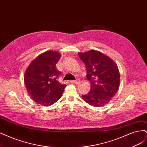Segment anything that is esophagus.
Listing matches in <instances>:
<instances>
[{"mask_svg":"<svg viewBox=\"0 0 147 147\" xmlns=\"http://www.w3.org/2000/svg\"><path fill=\"white\" fill-rule=\"evenodd\" d=\"M70 83H73V84H78L79 83H80V82L79 81H78V80H72V81H70Z\"/></svg>","mask_w":147,"mask_h":147,"instance_id":"1","label":"esophagus"}]
</instances>
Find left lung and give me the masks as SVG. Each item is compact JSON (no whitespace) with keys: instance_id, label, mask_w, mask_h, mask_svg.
<instances>
[{"instance_id":"8db88e82","label":"left lung","mask_w":147,"mask_h":147,"mask_svg":"<svg viewBox=\"0 0 147 147\" xmlns=\"http://www.w3.org/2000/svg\"><path fill=\"white\" fill-rule=\"evenodd\" d=\"M78 56L86 65L87 79L91 83L90 91L82 95L83 99L97 107L109 103L119 87L120 75L117 64L97 50L78 53Z\"/></svg>"}]
</instances>
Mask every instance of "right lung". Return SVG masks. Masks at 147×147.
Returning a JSON list of instances; mask_svg holds the SVG:
<instances>
[{"instance_id": "add662e5", "label": "right lung", "mask_w": 147, "mask_h": 147, "mask_svg": "<svg viewBox=\"0 0 147 147\" xmlns=\"http://www.w3.org/2000/svg\"><path fill=\"white\" fill-rule=\"evenodd\" d=\"M57 51L50 50L31 62L24 73V84L30 97L43 106L54 104L62 96L66 84L58 82L61 72L56 63L61 57Z\"/></svg>"}]
</instances>
